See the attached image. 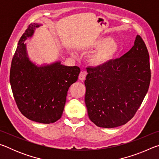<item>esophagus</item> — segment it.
I'll list each match as a JSON object with an SVG mask.
<instances>
[{"label": "esophagus", "instance_id": "34e87169", "mask_svg": "<svg viewBox=\"0 0 159 159\" xmlns=\"http://www.w3.org/2000/svg\"><path fill=\"white\" fill-rule=\"evenodd\" d=\"M86 75H87V73H86V71H81L80 72L79 74V79L80 80H84L85 79V76Z\"/></svg>", "mask_w": 159, "mask_h": 159}]
</instances>
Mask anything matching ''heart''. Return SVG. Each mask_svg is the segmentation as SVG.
Listing matches in <instances>:
<instances>
[{
    "mask_svg": "<svg viewBox=\"0 0 159 159\" xmlns=\"http://www.w3.org/2000/svg\"><path fill=\"white\" fill-rule=\"evenodd\" d=\"M93 46L99 48L91 59L94 65L101 66L114 58L118 51V43L108 38H100L93 43Z\"/></svg>",
    "mask_w": 159,
    "mask_h": 159,
    "instance_id": "obj_1",
    "label": "heart"
}]
</instances>
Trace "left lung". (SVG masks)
I'll list each match as a JSON object with an SVG mask.
<instances>
[{"label":"left lung","mask_w":159,"mask_h":159,"mask_svg":"<svg viewBox=\"0 0 159 159\" xmlns=\"http://www.w3.org/2000/svg\"><path fill=\"white\" fill-rule=\"evenodd\" d=\"M85 102L93 123L112 128L133 118L148 91L149 55L140 36L122 57L102 66L88 67Z\"/></svg>","instance_id":"obj_1"}]
</instances>
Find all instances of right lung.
<instances>
[{
    "mask_svg": "<svg viewBox=\"0 0 159 159\" xmlns=\"http://www.w3.org/2000/svg\"><path fill=\"white\" fill-rule=\"evenodd\" d=\"M39 26L30 24L20 38L12 60L10 82L21 114L33 121L48 124L61 118L67 92L78 80L80 69L60 61L38 66L29 60L24 42Z\"/></svg>",
    "mask_w": 159,
    "mask_h": 159,
    "instance_id": "obj_1",
    "label": "right lung"
}]
</instances>
